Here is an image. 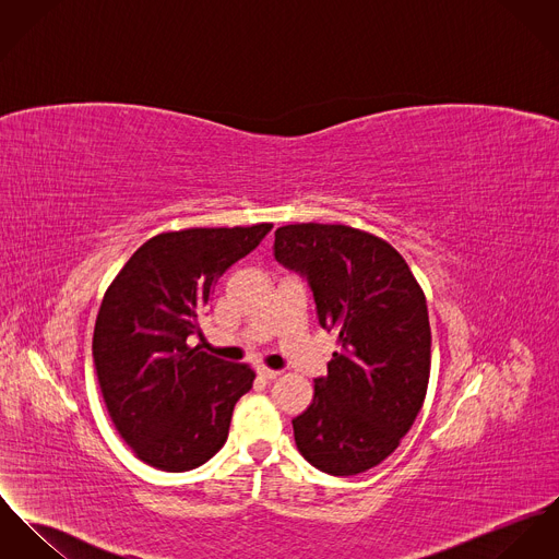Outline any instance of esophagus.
I'll use <instances>...</instances> for the list:
<instances>
[{
	"instance_id": "esophagus-1",
	"label": "esophagus",
	"mask_w": 559,
	"mask_h": 559,
	"mask_svg": "<svg viewBox=\"0 0 559 559\" xmlns=\"http://www.w3.org/2000/svg\"><path fill=\"white\" fill-rule=\"evenodd\" d=\"M258 374L263 379V381H274V379H278V377H281V372H278V370H270V368H265V366L258 368Z\"/></svg>"
}]
</instances>
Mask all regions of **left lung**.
I'll return each mask as SVG.
<instances>
[{
  "instance_id": "8db88e82",
  "label": "left lung",
  "mask_w": 559,
  "mask_h": 559,
  "mask_svg": "<svg viewBox=\"0 0 559 559\" xmlns=\"http://www.w3.org/2000/svg\"><path fill=\"white\" fill-rule=\"evenodd\" d=\"M274 258L310 283L319 323L338 334L328 377L294 419L298 451L334 476L379 466L417 419L430 381L426 294L383 238L332 223L283 225Z\"/></svg>"
}]
</instances>
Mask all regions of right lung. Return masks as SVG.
<instances>
[{
	"mask_svg": "<svg viewBox=\"0 0 559 559\" xmlns=\"http://www.w3.org/2000/svg\"><path fill=\"white\" fill-rule=\"evenodd\" d=\"M270 229L258 223L157 234L106 289L93 330L95 372L115 428L144 464L185 473L225 444L255 372L187 338L204 341L200 317L216 281Z\"/></svg>",
	"mask_w": 559,
	"mask_h": 559,
	"instance_id": "1",
	"label": "right lung"
}]
</instances>
